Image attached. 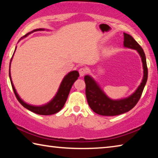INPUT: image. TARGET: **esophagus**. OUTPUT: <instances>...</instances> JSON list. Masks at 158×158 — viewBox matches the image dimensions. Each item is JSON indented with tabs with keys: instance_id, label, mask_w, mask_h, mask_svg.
Here are the masks:
<instances>
[{
	"instance_id": "34e87169",
	"label": "esophagus",
	"mask_w": 158,
	"mask_h": 158,
	"mask_svg": "<svg viewBox=\"0 0 158 158\" xmlns=\"http://www.w3.org/2000/svg\"><path fill=\"white\" fill-rule=\"evenodd\" d=\"M79 74H80V77H83L88 73V69L85 68H81L79 69Z\"/></svg>"
}]
</instances>
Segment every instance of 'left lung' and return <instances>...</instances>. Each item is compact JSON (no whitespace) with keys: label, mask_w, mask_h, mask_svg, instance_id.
Returning a JSON list of instances; mask_svg holds the SVG:
<instances>
[{"label":"left lung","mask_w":158,"mask_h":158,"mask_svg":"<svg viewBox=\"0 0 158 158\" xmlns=\"http://www.w3.org/2000/svg\"><path fill=\"white\" fill-rule=\"evenodd\" d=\"M123 35L124 47L137 50L141 58L143 69V79L135 92L129 97L114 100L105 95L103 90L100 89V85L91 77L89 75L85 76V95L88 103L93 111L102 116H117L131 110L139 100L148 79V68L146 56L143 49L129 34L124 33Z\"/></svg>","instance_id":"obj_1"}]
</instances>
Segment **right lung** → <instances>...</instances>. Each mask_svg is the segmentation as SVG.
I'll return each instance as SVG.
<instances>
[{
  "label": "right lung",
  "instance_id": "obj_1",
  "mask_svg": "<svg viewBox=\"0 0 158 158\" xmlns=\"http://www.w3.org/2000/svg\"><path fill=\"white\" fill-rule=\"evenodd\" d=\"M44 29H42V28L35 29V30H34L33 31L30 32V33L25 35L23 36V37L28 35L29 34L32 33L33 32L37 31H44ZM15 50H16V48H15ZM14 53H13V56H14ZM12 57L11 58V60H10V63L9 76H10V81H11L13 91H14L16 98H17V99L18 100V101L19 102L21 105H22L23 107L28 109L29 111L33 112V113H35L37 114H40V115H45V116H46V115L54 114L59 111H60L63 107L64 105H65L67 99H68V95L69 93V91H70L72 86H73L74 81L78 79V77L79 76L78 71L77 70L72 71L64 77L62 82H61V84L60 85V87L59 89H58L56 95H55V97L53 98L52 100L49 102H48L47 104H46V105H44L42 106H33V105H28V104L26 103L25 102H23L20 98L19 96L17 91H16L15 88L14 86V85H13V83L12 81L11 75H10V63H11Z\"/></svg>",
  "mask_w": 158,
  "mask_h": 158
}]
</instances>
